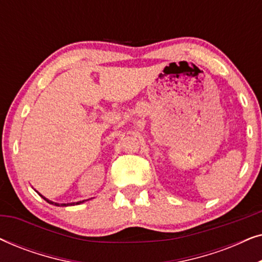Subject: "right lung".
<instances>
[{
  "label": "right lung",
  "instance_id": "right-lung-1",
  "mask_svg": "<svg viewBox=\"0 0 262 262\" xmlns=\"http://www.w3.org/2000/svg\"><path fill=\"white\" fill-rule=\"evenodd\" d=\"M38 193H39V192H38ZM39 195H40L41 198H44V199L46 200V202H48L49 204H52V205H56V206H69V205H77V204H81V203H83V202H84V200H83V202H77V203H70V204H58V203H53V202H51V200L46 199L44 195H41V194H40V193H39Z\"/></svg>",
  "mask_w": 262,
  "mask_h": 262
}]
</instances>
